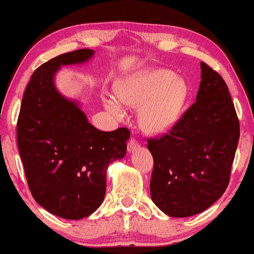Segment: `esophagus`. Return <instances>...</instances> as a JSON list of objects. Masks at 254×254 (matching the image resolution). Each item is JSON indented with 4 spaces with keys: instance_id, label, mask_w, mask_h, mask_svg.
Wrapping results in <instances>:
<instances>
[{
    "instance_id": "esophagus-1",
    "label": "esophagus",
    "mask_w": 254,
    "mask_h": 254,
    "mask_svg": "<svg viewBox=\"0 0 254 254\" xmlns=\"http://www.w3.org/2000/svg\"><path fill=\"white\" fill-rule=\"evenodd\" d=\"M139 147H140V145H139V142L137 141V140L131 139L127 143V151H128V153H131V151H134V150L139 149Z\"/></svg>"
}]
</instances>
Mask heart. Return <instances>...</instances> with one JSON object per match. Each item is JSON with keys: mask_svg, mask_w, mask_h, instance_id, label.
<instances>
[{"mask_svg": "<svg viewBox=\"0 0 254 254\" xmlns=\"http://www.w3.org/2000/svg\"><path fill=\"white\" fill-rule=\"evenodd\" d=\"M190 91L186 79L165 68L141 70L115 85L120 103L140 108V127L146 133L154 135L164 134L176 126ZM105 107L116 117L122 115L121 106L114 99H106Z\"/></svg>", "mask_w": 254, "mask_h": 254, "instance_id": "obj_1", "label": "heart"}]
</instances>
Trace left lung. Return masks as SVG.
<instances>
[{"mask_svg":"<svg viewBox=\"0 0 254 254\" xmlns=\"http://www.w3.org/2000/svg\"><path fill=\"white\" fill-rule=\"evenodd\" d=\"M238 139L240 122L228 86L202 62L195 103L168 134L148 140L155 205L170 217L186 218L217 202L228 186Z\"/></svg>","mask_w":254,"mask_h":254,"instance_id":"1","label":"left lung"}]
</instances>
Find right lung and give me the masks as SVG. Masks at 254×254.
<instances>
[{
    "label": "right lung",
    "mask_w": 254,
    "mask_h": 254,
    "mask_svg": "<svg viewBox=\"0 0 254 254\" xmlns=\"http://www.w3.org/2000/svg\"><path fill=\"white\" fill-rule=\"evenodd\" d=\"M94 51L60 55L34 71L22 97L17 142L34 199L57 217L79 220L101 205L108 165L127 154L130 131L105 132L89 123L77 100L64 97L55 76L81 65Z\"/></svg>",
    "instance_id": "add662e5"
}]
</instances>
